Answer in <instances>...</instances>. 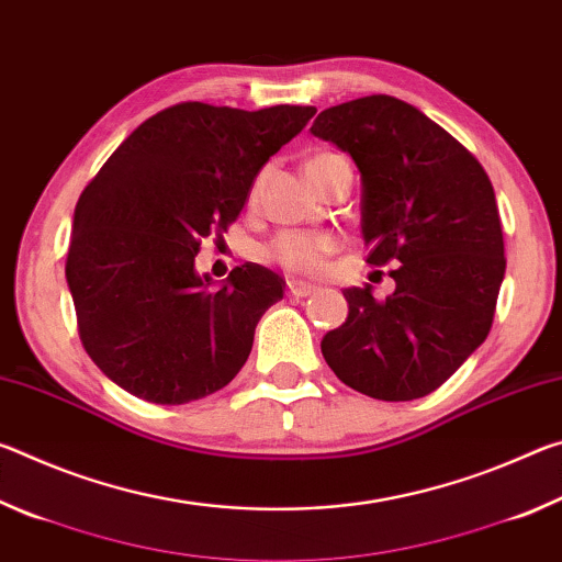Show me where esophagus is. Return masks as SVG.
<instances>
[{"label": "esophagus", "mask_w": 562, "mask_h": 562, "mask_svg": "<svg viewBox=\"0 0 562 562\" xmlns=\"http://www.w3.org/2000/svg\"><path fill=\"white\" fill-rule=\"evenodd\" d=\"M317 288H315V284H310V282H300V280H290L288 282V292L292 294V297H310V294L312 292H315Z\"/></svg>", "instance_id": "esophagus-1"}]
</instances>
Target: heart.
<instances>
[{"label":"heart","instance_id":"b5f03b06","mask_svg":"<svg viewBox=\"0 0 562 562\" xmlns=\"http://www.w3.org/2000/svg\"><path fill=\"white\" fill-rule=\"evenodd\" d=\"M329 158H337V154H317L307 160V176L327 164ZM335 247V240L322 233H302V231H284L274 235L265 247L268 258L278 262L280 268L297 272V274H315L325 265V258Z\"/></svg>","mask_w":562,"mask_h":562}]
</instances>
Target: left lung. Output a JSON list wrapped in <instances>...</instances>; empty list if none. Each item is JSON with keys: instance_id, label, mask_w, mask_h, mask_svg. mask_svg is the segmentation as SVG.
<instances>
[{"instance_id": "left-lung-1", "label": "left lung", "mask_w": 562, "mask_h": 562, "mask_svg": "<svg viewBox=\"0 0 562 562\" xmlns=\"http://www.w3.org/2000/svg\"><path fill=\"white\" fill-rule=\"evenodd\" d=\"M312 133L361 173L367 262L396 290L349 288L347 322L322 339L341 382L382 402L439 389L488 337L506 274L503 227L486 170L449 131L394 97L325 109Z\"/></svg>"}]
</instances>
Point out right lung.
<instances>
[{"label":"right lung","instance_id":"add662e5","mask_svg":"<svg viewBox=\"0 0 562 562\" xmlns=\"http://www.w3.org/2000/svg\"><path fill=\"white\" fill-rule=\"evenodd\" d=\"M315 106L240 111L183 101L158 111L83 188L66 255L81 345L103 374L154 404H188L231 384L284 282L245 262L221 290L195 272L270 156Z\"/></svg>","mask_w":562,"mask_h":562}]
</instances>
